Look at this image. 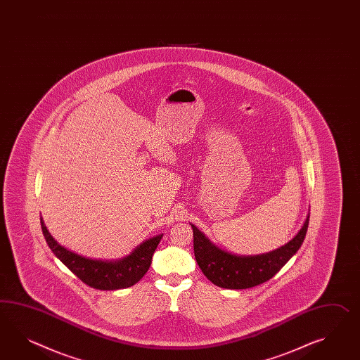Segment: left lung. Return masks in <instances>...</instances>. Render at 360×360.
<instances>
[{
  "label": "left lung",
  "instance_id": "left-lung-1",
  "mask_svg": "<svg viewBox=\"0 0 360 360\" xmlns=\"http://www.w3.org/2000/svg\"><path fill=\"white\" fill-rule=\"evenodd\" d=\"M309 213L298 234L285 245L266 254L239 256L213 245L199 229L193 230V254L204 276L219 288L250 289L271 280L297 254L307 233Z\"/></svg>",
  "mask_w": 360,
  "mask_h": 360
}]
</instances>
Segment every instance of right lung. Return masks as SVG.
Wrapping results in <instances>:
<instances>
[{
    "instance_id": "obj_1",
    "label": "right lung",
    "mask_w": 360,
    "mask_h": 360,
    "mask_svg": "<svg viewBox=\"0 0 360 360\" xmlns=\"http://www.w3.org/2000/svg\"><path fill=\"white\" fill-rule=\"evenodd\" d=\"M40 222L45 240L52 250L53 254L79 280L97 290L126 289L139 282L148 271L153 252L162 238V234L149 238L138 245L129 256L115 262L92 260L74 254L63 245H58L57 240H54L51 233L46 230L43 219H40Z\"/></svg>"
}]
</instances>
